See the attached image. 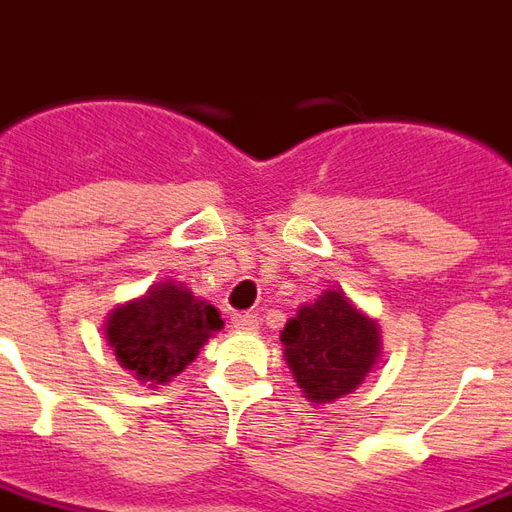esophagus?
<instances>
[{
    "instance_id": "esophagus-1",
    "label": "esophagus",
    "mask_w": 512,
    "mask_h": 512,
    "mask_svg": "<svg viewBox=\"0 0 512 512\" xmlns=\"http://www.w3.org/2000/svg\"><path fill=\"white\" fill-rule=\"evenodd\" d=\"M230 325L236 327V330H241V333H255L257 325H260V319H257V314L241 311V314H233Z\"/></svg>"
}]
</instances>
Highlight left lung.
Masks as SVG:
<instances>
[{
	"label": "left lung",
	"mask_w": 512,
	"mask_h": 512,
	"mask_svg": "<svg viewBox=\"0 0 512 512\" xmlns=\"http://www.w3.org/2000/svg\"><path fill=\"white\" fill-rule=\"evenodd\" d=\"M284 357L311 403H335L365 381L381 357L376 319L341 290L322 292L282 330Z\"/></svg>",
	"instance_id": "1"
}]
</instances>
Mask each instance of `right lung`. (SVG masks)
Wrapping results in <instances>:
<instances>
[{
  "instance_id": "1",
  "label": "right lung",
  "mask_w": 512,
  "mask_h": 512,
  "mask_svg": "<svg viewBox=\"0 0 512 512\" xmlns=\"http://www.w3.org/2000/svg\"><path fill=\"white\" fill-rule=\"evenodd\" d=\"M222 325L212 303L169 279L117 306L104 330L117 362L155 386L179 376Z\"/></svg>"
}]
</instances>
